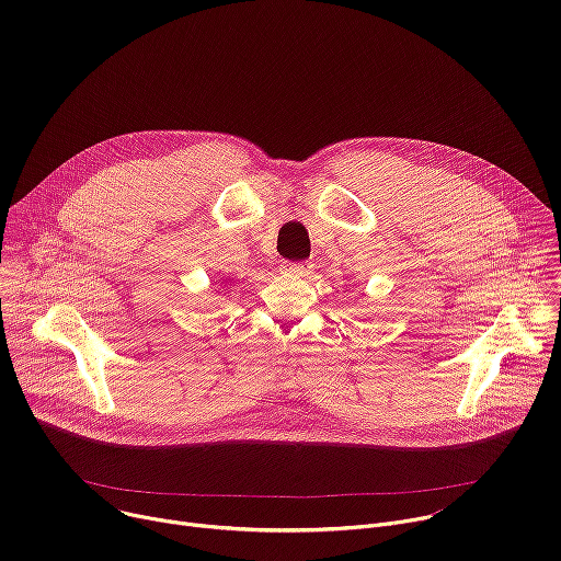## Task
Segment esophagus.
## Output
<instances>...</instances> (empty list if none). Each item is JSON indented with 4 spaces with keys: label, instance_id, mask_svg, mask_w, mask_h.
Masks as SVG:
<instances>
[{
    "label": "esophagus",
    "instance_id": "1",
    "mask_svg": "<svg viewBox=\"0 0 561 561\" xmlns=\"http://www.w3.org/2000/svg\"><path fill=\"white\" fill-rule=\"evenodd\" d=\"M282 271H284V273H290V275L306 277V275L310 273V266L304 264V262H284V264H282Z\"/></svg>",
    "mask_w": 561,
    "mask_h": 561
}]
</instances>
